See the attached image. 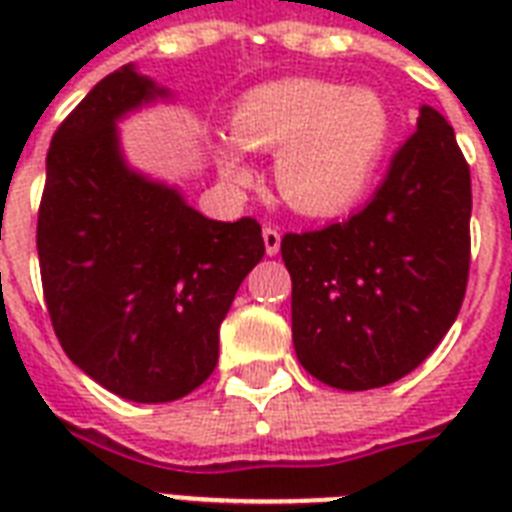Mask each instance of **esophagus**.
I'll return each mask as SVG.
<instances>
[{
	"mask_svg": "<svg viewBox=\"0 0 512 512\" xmlns=\"http://www.w3.org/2000/svg\"><path fill=\"white\" fill-rule=\"evenodd\" d=\"M263 241H265V252L268 255H279V247H281V233L276 231V228H271V225H265L263 228Z\"/></svg>",
	"mask_w": 512,
	"mask_h": 512,
	"instance_id": "esophagus-1",
	"label": "esophagus"
}]
</instances>
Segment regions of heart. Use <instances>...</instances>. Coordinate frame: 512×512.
<instances>
[{
	"mask_svg": "<svg viewBox=\"0 0 512 512\" xmlns=\"http://www.w3.org/2000/svg\"><path fill=\"white\" fill-rule=\"evenodd\" d=\"M231 132L215 143L225 183H252L244 148L276 151L273 180L281 199L303 215L327 217L372 188L393 140V116L374 90L289 76L252 87L233 108Z\"/></svg>",
	"mask_w": 512,
	"mask_h": 512,
	"instance_id": "1",
	"label": "heart"
}]
</instances>
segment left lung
Returning <instances> with one entry per match:
<instances>
[{
  "instance_id": "left-lung-1",
  "label": "left lung",
  "mask_w": 512,
  "mask_h": 512,
  "mask_svg": "<svg viewBox=\"0 0 512 512\" xmlns=\"http://www.w3.org/2000/svg\"><path fill=\"white\" fill-rule=\"evenodd\" d=\"M470 207V170L454 130L422 106L417 132L361 212L281 239L305 372L332 388L369 390L417 369L460 313Z\"/></svg>"
}]
</instances>
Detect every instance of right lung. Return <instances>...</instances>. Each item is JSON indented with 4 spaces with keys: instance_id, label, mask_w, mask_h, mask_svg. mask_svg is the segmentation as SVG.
Masks as SVG:
<instances>
[{
    "instance_id": "1",
    "label": "right lung",
    "mask_w": 512,
    "mask_h": 512,
    "mask_svg": "<svg viewBox=\"0 0 512 512\" xmlns=\"http://www.w3.org/2000/svg\"><path fill=\"white\" fill-rule=\"evenodd\" d=\"M167 98L132 63L100 79L52 135L36 225L66 356L135 404L183 398L215 372L220 324L265 255L257 220H209L127 164L116 124Z\"/></svg>"
}]
</instances>
